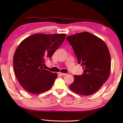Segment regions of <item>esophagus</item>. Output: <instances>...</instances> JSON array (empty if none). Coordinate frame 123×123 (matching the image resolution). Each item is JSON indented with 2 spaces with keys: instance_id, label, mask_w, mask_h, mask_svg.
Returning a JSON list of instances; mask_svg holds the SVG:
<instances>
[{
  "instance_id": "esophagus-1",
  "label": "esophagus",
  "mask_w": 123,
  "mask_h": 123,
  "mask_svg": "<svg viewBox=\"0 0 123 123\" xmlns=\"http://www.w3.org/2000/svg\"><path fill=\"white\" fill-rule=\"evenodd\" d=\"M59 74L60 75V76H64V75H66V73H59Z\"/></svg>"
}]
</instances>
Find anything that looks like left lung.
<instances>
[{
  "instance_id": "left-lung-1",
  "label": "left lung",
  "mask_w": 123,
  "mask_h": 123,
  "mask_svg": "<svg viewBox=\"0 0 123 123\" xmlns=\"http://www.w3.org/2000/svg\"><path fill=\"white\" fill-rule=\"evenodd\" d=\"M84 73L75 75L69 88L74 92L89 95L96 92L109 78L111 56L107 45L99 37L88 32L67 37Z\"/></svg>"
}]
</instances>
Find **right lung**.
<instances>
[{
    "label": "right lung",
    "mask_w": 123,
    "mask_h": 123,
    "mask_svg": "<svg viewBox=\"0 0 123 123\" xmlns=\"http://www.w3.org/2000/svg\"><path fill=\"white\" fill-rule=\"evenodd\" d=\"M66 35L36 34L24 39L13 56L16 78L22 87L32 94L48 91L57 73L45 69V61L50 59L66 38Z\"/></svg>",
    "instance_id": "right-lung-1"
}]
</instances>
